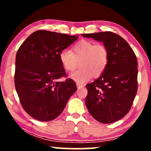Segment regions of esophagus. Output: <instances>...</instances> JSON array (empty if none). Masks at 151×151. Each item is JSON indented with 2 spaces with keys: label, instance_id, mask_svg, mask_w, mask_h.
I'll return each mask as SVG.
<instances>
[{
  "label": "esophagus",
  "instance_id": "1",
  "mask_svg": "<svg viewBox=\"0 0 151 151\" xmlns=\"http://www.w3.org/2000/svg\"><path fill=\"white\" fill-rule=\"evenodd\" d=\"M76 85H77V87L78 88H80L81 87H84V84H82V83H79V82H77V83H76Z\"/></svg>",
  "mask_w": 151,
  "mask_h": 151
}]
</instances>
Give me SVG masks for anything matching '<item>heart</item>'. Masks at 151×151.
Returning a JSON list of instances; mask_svg holds the SVG:
<instances>
[{"instance_id":"heart-1","label":"heart","mask_w":151,"mask_h":151,"mask_svg":"<svg viewBox=\"0 0 151 151\" xmlns=\"http://www.w3.org/2000/svg\"><path fill=\"white\" fill-rule=\"evenodd\" d=\"M109 58V50L104 45L89 40H81L74 45L72 52L69 50L62 51L60 60L63 67L68 71H77L70 75L75 81L83 83L91 77L100 76L106 69Z\"/></svg>"}]
</instances>
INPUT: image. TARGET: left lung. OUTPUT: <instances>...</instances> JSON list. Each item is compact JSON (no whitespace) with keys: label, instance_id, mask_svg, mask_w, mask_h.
Here are the masks:
<instances>
[{"label":"left lung","instance_id":"left-lung-1","mask_svg":"<svg viewBox=\"0 0 151 151\" xmlns=\"http://www.w3.org/2000/svg\"><path fill=\"white\" fill-rule=\"evenodd\" d=\"M82 36L102 42L109 54L108 65L102 75L86 84V108L97 121L104 124L115 122L127 114L137 93V58L129 43L115 33Z\"/></svg>","mask_w":151,"mask_h":151}]
</instances>
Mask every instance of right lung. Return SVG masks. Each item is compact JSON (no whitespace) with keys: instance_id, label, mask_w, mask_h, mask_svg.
<instances>
[{"instance_id":"add662e5","label":"right lung","mask_w":151,"mask_h":151,"mask_svg":"<svg viewBox=\"0 0 151 151\" xmlns=\"http://www.w3.org/2000/svg\"><path fill=\"white\" fill-rule=\"evenodd\" d=\"M76 36L36 31L20 45L16 56V90L20 104L30 116L42 122L53 120L65 109L77 90L67 79L60 53L77 40Z\"/></svg>"}]
</instances>
